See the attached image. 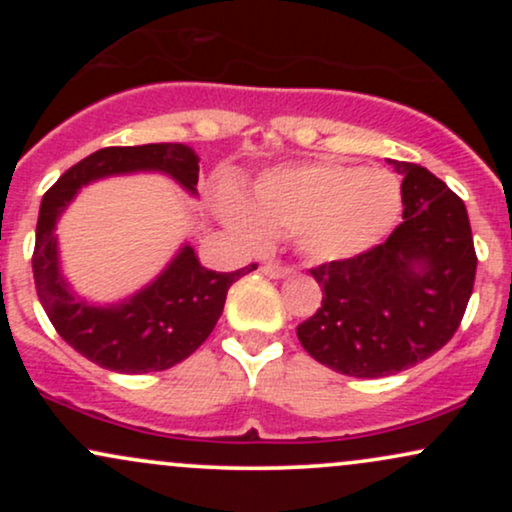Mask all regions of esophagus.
I'll list each match as a JSON object with an SVG mask.
<instances>
[{
  "instance_id": "34e87169",
  "label": "esophagus",
  "mask_w": 512,
  "mask_h": 512,
  "mask_svg": "<svg viewBox=\"0 0 512 512\" xmlns=\"http://www.w3.org/2000/svg\"><path fill=\"white\" fill-rule=\"evenodd\" d=\"M293 272L291 267H284V264H262V274L269 276V279H284Z\"/></svg>"
}]
</instances>
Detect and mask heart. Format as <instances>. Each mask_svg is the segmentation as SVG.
<instances>
[{
	"label": "heart",
	"mask_w": 512,
	"mask_h": 512,
	"mask_svg": "<svg viewBox=\"0 0 512 512\" xmlns=\"http://www.w3.org/2000/svg\"><path fill=\"white\" fill-rule=\"evenodd\" d=\"M402 211V182L385 168L313 161L272 168L252 185L250 202L223 190L219 214L252 245L293 233L313 262H342L378 245Z\"/></svg>",
	"instance_id": "heart-1"
}]
</instances>
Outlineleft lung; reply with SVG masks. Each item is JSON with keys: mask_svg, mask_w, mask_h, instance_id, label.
<instances>
[{"mask_svg": "<svg viewBox=\"0 0 512 512\" xmlns=\"http://www.w3.org/2000/svg\"><path fill=\"white\" fill-rule=\"evenodd\" d=\"M402 180V223L351 260L310 269L322 308L298 342L322 366L385 378L433 356L460 327L477 274L464 202L416 163L390 161Z\"/></svg>", "mask_w": 512, "mask_h": 512, "instance_id": "left-lung-1", "label": "left lung"}]
</instances>
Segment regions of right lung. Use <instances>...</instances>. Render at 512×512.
Instances as JSON below:
<instances>
[{
  "instance_id": "obj_1",
  "label": "right lung",
  "mask_w": 512,
  "mask_h": 512,
  "mask_svg": "<svg viewBox=\"0 0 512 512\" xmlns=\"http://www.w3.org/2000/svg\"><path fill=\"white\" fill-rule=\"evenodd\" d=\"M154 170L197 195L199 158L190 146H110L76 163L45 192L35 228L33 276L45 313L74 351L115 373L166 370L195 354L216 327L231 284L257 269L211 272L185 243L151 284L125 301L96 305L76 296L60 267L55 228L62 211L88 182Z\"/></svg>"
}]
</instances>
